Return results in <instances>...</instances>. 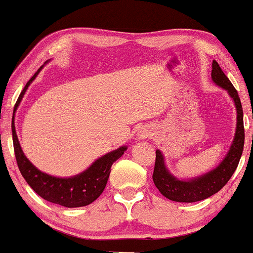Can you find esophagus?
Here are the masks:
<instances>
[{
    "label": "esophagus",
    "mask_w": 253,
    "mask_h": 253,
    "mask_svg": "<svg viewBox=\"0 0 253 253\" xmlns=\"http://www.w3.org/2000/svg\"><path fill=\"white\" fill-rule=\"evenodd\" d=\"M151 134H152V133H151L148 130H143V131H141V132H140V137H141V138H147V137H150Z\"/></svg>",
    "instance_id": "34e87169"
}]
</instances>
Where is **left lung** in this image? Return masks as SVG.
<instances>
[{"mask_svg":"<svg viewBox=\"0 0 253 253\" xmlns=\"http://www.w3.org/2000/svg\"><path fill=\"white\" fill-rule=\"evenodd\" d=\"M212 81L219 87L227 91L228 95L233 99L236 108V130L234 139L228 150L223 160L212 170L205 174L196 176L192 178H177L169 171L165 162V155L160 150L155 151V166L153 171V182L159 191L166 198L178 203H195L200 202L214 193L220 191L227 182L229 181L234 171L236 170L238 162L243 153L244 147V124H243V109L238 96V93L231 84L229 79L217 62L213 61L212 64Z\"/></svg>","mask_w":253,"mask_h":253,"instance_id":"1","label":"left lung"}]
</instances>
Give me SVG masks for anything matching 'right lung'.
Segmentation results:
<instances>
[{
  "label": "right lung",
  "mask_w": 253,
  "mask_h": 253,
  "mask_svg": "<svg viewBox=\"0 0 253 253\" xmlns=\"http://www.w3.org/2000/svg\"><path fill=\"white\" fill-rule=\"evenodd\" d=\"M42 68L43 65L27 82L25 87L20 93L18 100H17L15 109H13L11 130L17 165H18L20 174L25 178L27 184L34 190V192H37L41 198L47 200V202L69 207V209L89 205V204L98 199L99 196L103 192L107 181L109 178L112 165L117 159L122 157L124 152L127 150V146H121L117 150H114L109 153L102 155V157L96 159L84 171L79 172L77 175L70 176V177H57V176H51L47 172L39 170L26 158V155L24 154L22 150V146H20L16 132L15 114L29 86L32 84V82L39 75V72L42 70Z\"/></svg>",
  "instance_id": "1"
}]
</instances>
